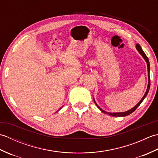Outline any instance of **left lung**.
Segmentation results:
<instances>
[{"mask_svg": "<svg viewBox=\"0 0 158 158\" xmlns=\"http://www.w3.org/2000/svg\"><path fill=\"white\" fill-rule=\"evenodd\" d=\"M136 48L137 50H138V51L139 52V53H140V54L142 55V56L143 57L144 59L145 60V61H146V62H147V69H148L149 82H148V87H147V91H146V92H145V95H144V96L143 97L142 99L140 100V101L138 104H137V105H136L135 106H134L132 109H131L130 110H127V111L123 112V113H109V112H106V111H105V110H102L101 108H100V106H98V105H97L96 102H95L94 99V102H95V104H96V105L97 106H98V109H99L100 110H101L102 112H103L104 113H105V114H108V115H112V116H114V117H124V116L128 115H130V114H131L132 113H133V112L135 111V110L137 108H138V106L140 105V104H141V102L143 101V100L145 99V97H146V96H147V94H148V92H149V88H150V77H149L150 64H149V59H148V58H147V56H146V54L145 53V52H144L143 51V49H142V48H141V47H140V45L139 44H136Z\"/></svg>", "mask_w": 158, "mask_h": 158, "instance_id": "left-lung-1", "label": "left lung"}]
</instances>
